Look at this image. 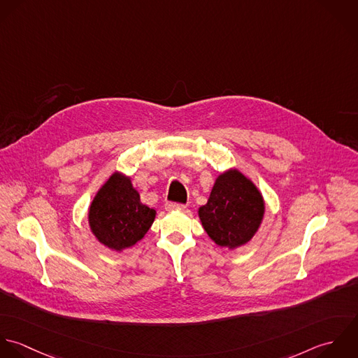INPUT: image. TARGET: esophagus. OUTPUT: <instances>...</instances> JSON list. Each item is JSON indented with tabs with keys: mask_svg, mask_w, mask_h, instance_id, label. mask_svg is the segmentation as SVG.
<instances>
[{
	"mask_svg": "<svg viewBox=\"0 0 358 358\" xmlns=\"http://www.w3.org/2000/svg\"><path fill=\"white\" fill-rule=\"evenodd\" d=\"M187 206L185 205H181V203H173V202H167L164 205V209L167 212H171V210H177V209H185Z\"/></svg>",
	"mask_w": 358,
	"mask_h": 358,
	"instance_id": "1",
	"label": "esophagus"
}]
</instances>
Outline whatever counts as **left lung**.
I'll list each match as a JSON object with an SVG mask.
<instances>
[{"label": "left lung", "mask_w": 358, "mask_h": 358, "mask_svg": "<svg viewBox=\"0 0 358 358\" xmlns=\"http://www.w3.org/2000/svg\"><path fill=\"white\" fill-rule=\"evenodd\" d=\"M264 213L266 202L262 192L238 169L217 176L208 203L198 209L202 227L210 239L229 250L252 241Z\"/></svg>", "instance_id": "obj_1"}]
</instances>
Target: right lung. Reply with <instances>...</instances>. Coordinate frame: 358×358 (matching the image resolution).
<instances>
[{
  "label": "right lung",
  "mask_w": 358,
  "mask_h": 358,
  "mask_svg": "<svg viewBox=\"0 0 358 358\" xmlns=\"http://www.w3.org/2000/svg\"><path fill=\"white\" fill-rule=\"evenodd\" d=\"M156 217L143 205L131 178L115 171L96 191L88 208V225L99 243L123 252L141 241Z\"/></svg>",
  "instance_id": "right-lung-1"
}]
</instances>
